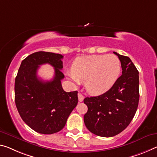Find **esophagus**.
I'll return each mask as SVG.
<instances>
[{
	"mask_svg": "<svg viewBox=\"0 0 157 157\" xmlns=\"http://www.w3.org/2000/svg\"><path fill=\"white\" fill-rule=\"evenodd\" d=\"M78 100L79 102L83 101V100H84V96L80 93L78 94Z\"/></svg>",
	"mask_w": 157,
	"mask_h": 157,
	"instance_id": "esophagus-1",
	"label": "esophagus"
}]
</instances>
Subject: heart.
Here are the masks:
<instances>
[{"instance_id":"heart-1","label":"heart","mask_w":157,"mask_h":157,"mask_svg":"<svg viewBox=\"0 0 157 157\" xmlns=\"http://www.w3.org/2000/svg\"><path fill=\"white\" fill-rule=\"evenodd\" d=\"M120 73V61L117 56L110 54L78 57L67 75L76 84L85 81V87L89 93L100 95L112 88Z\"/></svg>"}]
</instances>
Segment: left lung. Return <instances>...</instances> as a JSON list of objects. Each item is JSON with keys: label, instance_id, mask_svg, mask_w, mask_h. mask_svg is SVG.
I'll return each mask as SVG.
<instances>
[{"label": "left lung", "instance_id": "1", "mask_svg": "<svg viewBox=\"0 0 157 157\" xmlns=\"http://www.w3.org/2000/svg\"><path fill=\"white\" fill-rule=\"evenodd\" d=\"M114 53L120 60L122 75L105 93L84 99L88 107L84 124L90 132L101 137L114 136L127 127L140 97L138 70L129 57Z\"/></svg>", "mask_w": 157, "mask_h": 157}]
</instances>
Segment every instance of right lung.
Here are the masks:
<instances>
[{
    "mask_svg": "<svg viewBox=\"0 0 157 157\" xmlns=\"http://www.w3.org/2000/svg\"><path fill=\"white\" fill-rule=\"evenodd\" d=\"M63 58L61 54L52 52H35L22 61L15 78L17 110L24 122L40 133L60 131L78 104V91L66 92L62 88ZM45 63L55 68V77L51 81L44 82L36 76L39 66Z\"/></svg>",
    "mask_w": 157,
    "mask_h": 157,
    "instance_id": "obj_1",
    "label": "right lung"
}]
</instances>
